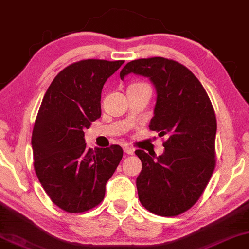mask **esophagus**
I'll list each match as a JSON object with an SVG mask.
<instances>
[{
	"mask_svg": "<svg viewBox=\"0 0 249 249\" xmlns=\"http://www.w3.org/2000/svg\"><path fill=\"white\" fill-rule=\"evenodd\" d=\"M124 152L127 155H133L134 154V149L130 148V147H124Z\"/></svg>",
	"mask_w": 249,
	"mask_h": 249,
	"instance_id": "obj_1",
	"label": "esophagus"
}]
</instances>
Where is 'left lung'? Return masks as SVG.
Wrapping results in <instances>:
<instances>
[{
  "instance_id": "1",
  "label": "left lung",
  "mask_w": 249,
  "mask_h": 249,
  "mask_svg": "<svg viewBox=\"0 0 249 249\" xmlns=\"http://www.w3.org/2000/svg\"><path fill=\"white\" fill-rule=\"evenodd\" d=\"M148 77L157 92L149 128L167 135L164 154L143 150L137 178L140 203L160 216H175L199 199L215 168L216 117L212 102L196 76L183 65L161 57L138 59L121 71Z\"/></svg>"
}]
</instances>
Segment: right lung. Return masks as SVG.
I'll use <instances>...</instances> for the list:
<instances>
[{"label": "right lung", "mask_w": 249, "mask_h": 249, "mask_svg": "<svg viewBox=\"0 0 249 249\" xmlns=\"http://www.w3.org/2000/svg\"><path fill=\"white\" fill-rule=\"evenodd\" d=\"M123 60H81L59 72L45 92L32 134L34 168L53 203L82 213L104 199L123 149L86 148L84 130L101 116V91Z\"/></svg>", "instance_id": "1"}]
</instances>
